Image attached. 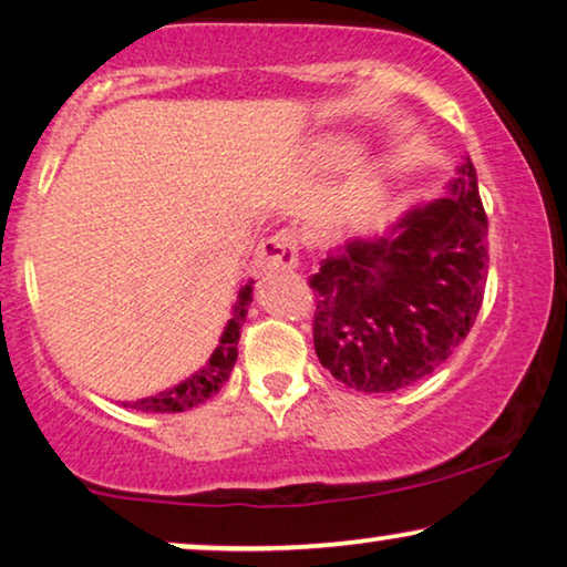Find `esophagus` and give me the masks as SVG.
Returning <instances> with one entry per match:
<instances>
[{"mask_svg": "<svg viewBox=\"0 0 567 567\" xmlns=\"http://www.w3.org/2000/svg\"><path fill=\"white\" fill-rule=\"evenodd\" d=\"M255 268L260 274H270V270H291L297 268V237L291 231H276L274 237L262 239L255 250Z\"/></svg>", "mask_w": 567, "mask_h": 567, "instance_id": "1", "label": "esophagus"}]
</instances>
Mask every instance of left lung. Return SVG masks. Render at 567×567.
Masks as SVG:
<instances>
[{
  "mask_svg": "<svg viewBox=\"0 0 567 567\" xmlns=\"http://www.w3.org/2000/svg\"><path fill=\"white\" fill-rule=\"evenodd\" d=\"M444 193L410 206L379 235L346 239L309 278L317 359L351 390L415 384L475 324L487 278V216L470 157Z\"/></svg>",
  "mask_w": 567,
  "mask_h": 567,
  "instance_id": "left-lung-1",
  "label": "left lung"
}]
</instances>
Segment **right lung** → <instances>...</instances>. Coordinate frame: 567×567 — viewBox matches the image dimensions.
<instances>
[{
  "mask_svg": "<svg viewBox=\"0 0 567 567\" xmlns=\"http://www.w3.org/2000/svg\"><path fill=\"white\" fill-rule=\"evenodd\" d=\"M252 278L239 284L237 299L231 305V317L224 324L219 343H216L214 353L208 355V361L198 371H193L190 377H185L183 382H177L167 390L154 392L150 398L123 402V408L142 410V413H183V410L198 408L200 402L214 398L216 392L221 390L224 382H227L231 369H235L237 361V340L239 332H243V322L247 317V309H250L252 301Z\"/></svg>",
  "mask_w": 567,
  "mask_h": 567,
  "instance_id": "1",
  "label": "right lung"
}]
</instances>
